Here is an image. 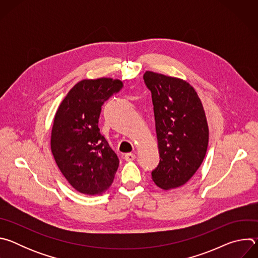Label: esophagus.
Instances as JSON below:
<instances>
[{
  "instance_id": "esophagus-1",
  "label": "esophagus",
  "mask_w": 258,
  "mask_h": 258,
  "mask_svg": "<svg viewBox=\"0 0 258 258\" xmlns=\"http://www.w3.org/2000/svg\"><path fill=\"white\" fill-rule=\"evenodd\" d=\"M136 157H137V156H136L134 153H126V154L123 155V158H124V160H126V161L135 160Z\"/></svg>"
}]
</instances>
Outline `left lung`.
<instances>
[{"label":"left lung","mask_w":258,"mask_h":258,"mask_svg":"<svg viewBox=\"0 0 258 258\" xmlns=\"http://www.w3.org/2000/svg\"><path fill=\"white\" fill-rule=\"evenodd\" d=\"M144 82L152 95L160 161L152 179L175 189L194 175L205 157L208 124L202 103L187 82L146 71Z\"/></svg>","instance_id":"obj_1"}]
</instances>
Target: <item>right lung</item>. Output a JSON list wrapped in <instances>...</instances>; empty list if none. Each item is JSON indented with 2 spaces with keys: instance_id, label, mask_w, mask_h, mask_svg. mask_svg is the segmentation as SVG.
Masks as SVG:
<instances>
[{
  "instance_id": "1",
  "label": "right lung",
  "mask_w": 258,
  "mask_h": 258,
  "mask_svg": "<svg viewBox=\"0 0 258 258\" xmlns=\"http://www.w3.org/2000/svg\"><path fill=\"white\" fill-rule=\"evenodd\" d=\"M118 80H84L73 87L55 114L51 150L77 191L99 195L113 181L119 159L98 127L103 104L122 89Z\"/></svg>"
}]
</instances>
